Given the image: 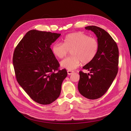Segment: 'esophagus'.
Segmentation results:
<instances>
[{
	"instance_id": "obj_1",
	"label": "esophagus",
	"mask_w": 131,
	"mask_h": 131,
	"mask_svg": "<svg viewBox=\"0 0 131 131\" xmlns=\"http://www.w3.org/2000/svg\"><path fill=\"white\" fill-rule=\"evenodd\" d=\"M74 71H72V70H67V73L68 75H70V74H71L72 73H73Z\"/></svg>"
}]
</instances>
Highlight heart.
Here are the masks:
<instances>
[{
	"label": "heart",
	"instance_id": "1",
	"mask_svg": "<svg viewBox=\"0 0 131 131\" xmlns=\"http://www.w3.org/2000/svg\"><path fill=\"white\" fill-rule=\"evenodd\" d=\"M97 40L88 35L78 31L67 35L63 40V43H55L52 48L55 57L61 59L70 51L72 56L61 62V66L71 70L77 68L81 63L88 64L93 60L99 51Z\"/></svg>",
	"mask_w": 131,
	"mask_h": 131
}]
</instances>
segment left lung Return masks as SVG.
<instances>
[{"instance_id": "left-lung-1", "label": "left lung", "mask_w": 131, "mask_h": 131, "mask_svg": "<svg viewBox=\"0 0 131 131\" xmlns=\"http://www.w3.org/2000/svg\"><path fill=\"white\" fill-rule=\"evenodd\" d=\"M85 28L96 35L99 48L95 58L83 67L91 73L79 71L78 88L84 97L95 100L105 94L117 76L119 50L116 42L104 29L95 26H89Z\"/></svg>"}]
</instances>
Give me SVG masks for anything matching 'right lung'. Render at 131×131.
<instances>
[{"instance_id": "1", "label": "right lung", "mask_w": 131, "mask_h": 131, "mask_svg": "<svg viewBox=\"0 0 131 131\" xmlns=\"http://www.w3.org/2000/svg\"><path fill=\"white\" fill-rule=\"evenodd\" d=\"M60 34L28 31L15 48L13 64L16 80L29 97L42 105L53 103L60 96L67 76L60 70L50 46Z\"/></svg>"}]
</instances>
